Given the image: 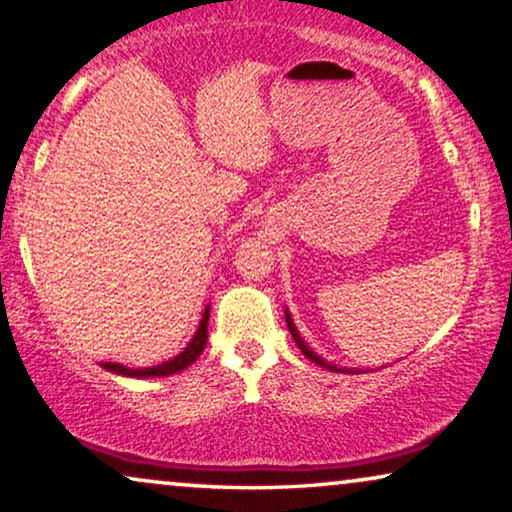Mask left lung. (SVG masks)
Wrapping results in <instances>:
<instances>
[{"label":"left lung","instance_id":"left-lung-1","mask_svg":"<svg viewBox=\"0 0 512 512\" xmlns=\"http://www.w3.org/2000/svg\"><path fill=\"white\" fill-rule=\"evenodd\" d=\"M285 322H287V329H290V334H292V338H294V343H297L299 345V350L301 352H304V357H308V359H311V362H315V364H320L322 366V369H329V371H348V369H336V366H331V364H327L325 362V359H322V357H318V355H315V352L311 350V348H308V345L304 343V338H301L299 336V331H297V327H294V322H292V318H290V313H287L285 311ZM352 371V369H350ZM352 373H355V371H352Z\"/></svg>","mask_w":512,"mask_h":512}]
</instances>
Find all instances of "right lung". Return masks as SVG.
Here are the masks:
<instances>
[{
    "label": "right lung",
    "mask_w": 512,
    "mask_h": 512,
    "mask_svg": "<svg viewBox=\"0 0 512 512\" xmlns=\"http://www.w3.org/2000/svg\"><path fill=\"white\" fill-rule=\"evenodd\" d=\"M208 311H211V306H206L204 318H201V322H199L197 334L192 336V341L187 343V348L181 352V355L169 359V362L148 366V369H129V366H122L115 362H104L102 366L106 371L118 373V376H127V378H162V376H171V373L187 369L192 362H197V357L201 355V350H204V345L208 341Z\"/></svg>",
    "instance_id": "1"
}]
</instances>
